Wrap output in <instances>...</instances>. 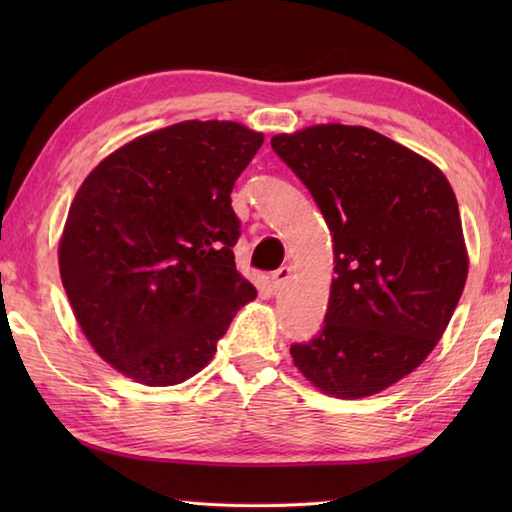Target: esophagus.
Listing matches in <instances>:
<instances>
[{
  "label": "esophagus",
  "mask_w": 512,
  "mask_h": 512,
  "mask_svg": "<svg viewBox=\"0 0 512 512\" xmlns=\"http://www.w3.org/2000/svg\"><path fill=\"white\" fill-rule=\"evenodd\" d=\"M290 275H292V268H290V266H281L279 270H275L273 277H270V284H273V288H275V290L284 288V286L288 284Z\"/></svg>",
  "instance_id": "1"
}]
</instances>
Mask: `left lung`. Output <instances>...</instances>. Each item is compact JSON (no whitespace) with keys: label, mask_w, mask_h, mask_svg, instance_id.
I'll return each instance as SVG.
<instances>
[{"label":"left lung","mask_w":512,"mask_h":512,"mask_svg":"<svg viewBox=\"0 0 512 512\" xmlns=\"http://www.w3.org/2000/svg\"><path fill=\"white\" fill-rule=\"evenodd\" d=\"M328 222L334 273L323 328L292 343L299 372L336 398L411 374L447 330L469 273L458 200L416 151L356 125L270 140Z\"/></svg>","instance_id":"left-lung-1"}]
</instances>
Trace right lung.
I'll return each mask as SVG.
<instances>
[{
    "label": "right lung",
    "mask_w": 512,
    "mask_h": 512,
    "mask_svg": "<svg viewBox=\"0 0 512 512\" xmlns=\"http://www.w3.org/2000/svg\"><path fill=\"white\" fill-rule=\"evenodd\" d=\"M264 134L184 121L116 149L76 191L59 244L65 295L103 361L149 387L211 361L257 297L237 273L233 184Z\"/></svg>",
    "instance_id": "add662e5"
}]
</instances>
